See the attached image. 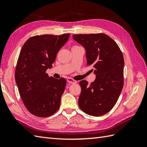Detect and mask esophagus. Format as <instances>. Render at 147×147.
<instances>
[{
  "instance_id": "esophagus-1",
  "label": "esophagus",
  "mask_w": 147,
  "mask_h": 147,
  "mask_svg": "<svg viewBox=\"0 0 147 147\" xmlns=\"http://www.w3.org/2000/svg\"><path fill=\"white\" fill-rule=\"evenodd\" d=\"M67 82L70 84H75V83H77V82L76 80H75L71 78H67Z\"/></svg>"
}]
</instances>
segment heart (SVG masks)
<instances>
[{
    "mask_svg": "<svg viewBox=\"0 0 147 147\" xmlns=\"http://www.w3.org/2000/svg\"><path fill=\"white\" fill-rule=\"evenodd\" d=\"M78 47V46H77V45H75V46H74L73 47Z\"/></svg>",
    "mask_w": 147,
    "mask_h": 147,
    "instance_id": "b5f03b06",
    "label": "heart"
}]
</instances>
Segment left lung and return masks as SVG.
Returning a JSON list of instances; mask_svg holds the SVG:
<instances>
[{"instance_id":"obj_1","label":"left lung","mask_w":147,"mask_h":147,"mask_svg":"<svg viewBox=\"0 0 147 147\" xmlns=\"http://www.w3.org/2000/svg\"><path fill=\"white\" fill-rule=\"evenodd\" d=\"M73 38L85 48L88 66H92L95 80L79 84L81 93L78 106L94 117L105 115L113 109L124 84V57L117 43L105 34H75Z\"/></svg>"}]
</instances>
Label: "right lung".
Masks as SVG:
<instances>
[{
    "label": "right lung",
    "instance_id": "right-lung-1",
    "mask_svg": "<svg viewBox=\"0 0 147 147\" xmlns=\"http://www.w3.org/2000/svg\"><path fill=\"white\" fill-rule=\"evenodd\" d=\"M70 34L30 37L22 47L15 69V81L21 99L29 112L48 117L59 110L66 85L64 78L56 79L46 73Z\"/></svg>",
    "mask_w": 147,
    "mask_h": 147
}]
</instances>
